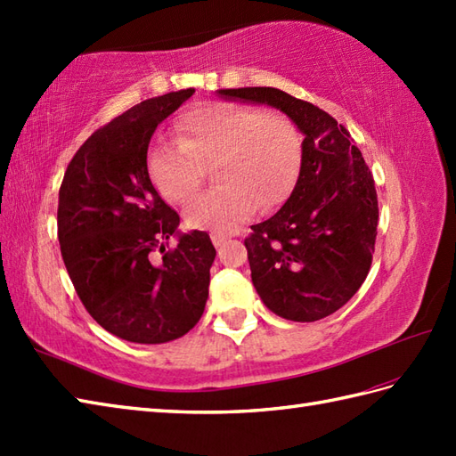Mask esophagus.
<instances>
[{
    "label": "esophagus",
    "mask_w": 456,
    "mask_h": 456,
    "mask_svg": "<svg viewBox=\"0 0 456 456\" xmlns=\"http://www.w3.org/2000/svg\"><path fill=\"white\" fill-rule=\"evenodd\" d=\"M211 243L219 248V247H223V245L227 243V237L225 235H219V233H213L211 235Z\"/></svg>",
    "instance_id": "obj_1"
}]
</instances>
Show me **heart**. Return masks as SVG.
<instances>
[{"label": "heart", "instance_id": "b5f03b06", "mask_svg": "<svg viewBox=\"0 0 456 456\" xmlns=\"http://www.w3.org/2000/svg\"><path fill=\"white\" fill-rule=\"evenodd\" d=\"M176 141L159 139L149 151V176L160 196L188 201L216 164L217 188L183 209L191 229L231 233L255 209L273 211L292 193L302 142L288 118L253 105L203 103L176 121Z\"/></svg>", "mask_w": 456, "mask_h": 456}]
</instances>
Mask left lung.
Here are the masks:
<instances>
[{
  "mask_svg": "<svg viewBox=\"0 0 456 456\" xmlns=\"http://www.w3.org/2000/svg\"><path fill=\"white\" fill-rule=\"evenodd\" d=\"M217 94L280 110L304 134L292 196L245 239L260 299L289 322L309 323L335 314L362 286L376 243L378 198L361 151L327 111L282 90Z\"/></svg>",
  "mask_w": 456,
  "mask_h": 456,
  "instance_id": "left-lung-1",
  "label": "left lung"
}]
</instances>
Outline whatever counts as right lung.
<instances>
[{"label": "right lung", "instance_id": "add662e5", "mask_svg": "<svg viewBox=\"0 0 456 456\" xmlns=\"http://www.w3.org/2000/svg\"><path fill=\"white\" fill-rule=\"evenodd\" d=\"M193 92L141 102L95 131L58 191V243L76 294L105 331L131 343L186 335L208 302L216 248L203 231L180 233V216L159 196L147 167L152 133ZM170 236L179 245L167 251Z\"/></svg>", "mask_w": 456, "mask_h": 456}]
</instances>
